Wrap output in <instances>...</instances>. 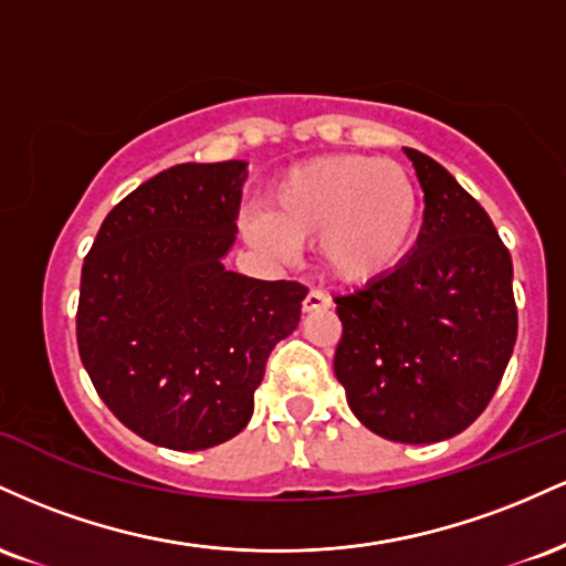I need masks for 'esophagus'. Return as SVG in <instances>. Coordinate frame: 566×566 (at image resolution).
Here are the masks:
<instances>
[{
  "label": "esophagus",
  "instance_id": "34e87169",
  "mask_svg": "<svg viewBox=\"0 0 566 566\" xmlns=\"http://www.w3.org/2000/svg\"><path fill=\"white\" fill-rule=\"evenodd\" d=\"M329 297L324 295V292H319V290H311L308 295H305V301H303V311L305 314H311V311H324V308H329Z\"/></svg>",
  "mask_w": 566,
  "mask_h": 566
}]
</instances>
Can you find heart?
<instances>
[{
	"mask_svg": "<svg viewBox=\"0 0 566 566\" xmlns=\"http://www.w3.org/2000/svg\"><path fill=\"white\" fill-rule=\"evenodd\" d=\"M420 193L396 161L335 154L290 167L269 193V216L250 233L274 255L314 242L340 284H373L401 269L420 231Z\"/></svg>",
	"mask_w": 566,
	"mask_h": 566,
	"instance_id": "1",
	"label": "heart"
}]
</instances>
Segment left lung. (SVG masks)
Listing matches in <instances>:
<instances>
[{
  "instance_id": "1",
  "label": "left lung",
  "mask_w": 566,
  "mask_h": 566,
  "mask_svg": "<svg viewBox=\"0 0 566 566\" xmlns=\"http://www.w3.org/2000/svg\"><path fill=\"white\" fill-rule=\"evenodd\" d=\"M426 193L401 269L335 297V378L382 439L433 444L490 405L516 343L513 265L484 207L439 161L405 148Z\"/></svg>"
}]
</instances>
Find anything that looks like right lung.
Wrapping results in <instances>:
<instances>
[{"instance_id": "obj_1", "label": "right lung", "mask_w": 566, "mask_h": 566, "mask_svg": "<svg viewBox=\"0 0 566 566\" xmlns=\"http://www.w3.org/2000/svg\"><path fill=\"white\" fill-rule=\"evenodd\" d=\"M247 161L175 165L108 212L82 265L76 343L97 396L140 439L178 452L250 423L297 282L223 265L237 242Z\"/></svg>"}]
</instances>
